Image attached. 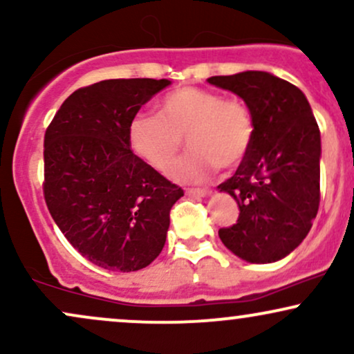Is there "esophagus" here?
Wrapping results in <instances>:
<instances>
[{
    "mask_svg": "<svg viewBox=\"0 0 354 354\" xmlns=\"http://www.w3.org/2000/svg\"><path fill=\"white\" fill-rule=\"evenodd\" d=\"M186 193L191 194V196H209L211 194V189L209 188H188L186 189Z\"/></svg>",
    "mask_w": 354,
    "mask_h": 354,
    "instance_id": "obj_1",
    "label": "esophagus"
}]
</instances>
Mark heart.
I'll return each instance as SVG.
<instances>
[{"label":"heart","mask_w":354,"mask_h":354,"mask_svg":"<svg viewBox=\"0 0 354 354\" xmlns=\"http://www.w3.org/2000/svg\"><path fill=\"white\" fill-rule=\"evenodd\" d=\"M251 108L236 96L213 89L183 86L169 91L158 104V116L140 113L128 124L133 153L160 173H168L183 148L191 151L174 166L180 181H203L221 168H236L246 160L254 141Z\"/></svg>","instance_id":"1"}]
</instances>
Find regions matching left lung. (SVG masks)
<instances>
[{
    "instance_id": "obj_1",
    "label": "left lung",
    "mask_w": 354,
    "mask_h": 354,
    "mask_svg": "<svg viewBox=\"0 0 354 354\" xmlns=\"http://www.w3.org/2000/svg\"><path fill=\"white\" fill-rule=\"evenodd\" d=\"M208 83L246 101L256 124L248 158L218 186L239 206L236 223L218 234L245 261H278L306 238L318 213V123L301 89L270 73L211 76Z\"/></svg>"
}]
</instances>
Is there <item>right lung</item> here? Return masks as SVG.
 Segmentation results:
<instances>
[{"label":"right lung","instance_id":"obj_1","mask_svg":"<svg viewBox=\"0 0 354 354\" xmlns=\"http://www.w3.org/2000/svg\"><path fill=\"white\" fill-rule=\"evenodd\" d=\"M168 80H104L64 100L44 133L43 193L64 238L93 265L143 270L163 250L180 186L131 151L128 124Z\"/></svg>","mask_w":354,"mask_h":354}]
</instances>
